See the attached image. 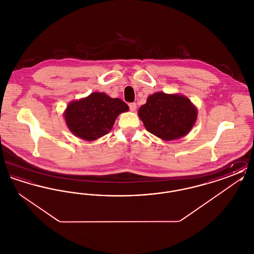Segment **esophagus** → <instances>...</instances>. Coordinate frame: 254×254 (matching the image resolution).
Wrapping results in <instances>:
<instances>
[{
    "mask_svg": "<svg viewBox=\"0 0 254 254\" xmlns=\"http://www.w3.org/2000/svg\"><path fill=\"white\" fill-rule=\"evenodd\" d=\"M128 106H129V109H130L131 111H135V110L137 109V105H136L135 103H130Z\"/></svg>",
    "mask_w": 254,
    "mask_h": 254,
    "instance_id": "esophagus-1",
    "label": "esophagus"
}]
</instances>
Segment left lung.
I'll return each mask as SVG.
<instances>
[{
  "mask_svg": "<svg viewBox=\"0 0 254 254\" xmlns=\"http://www.w3.org/2000/svg\"><path fill=\"white\" fill-rule=\"evenodd\" d=\"M138 115L148 132L164 141H173L191 130L198 110L188 97L160 91L148 96Z\"/></svg>",
  "mask_w": 254,
  "mask_h": 254,
  "instance_id": "obj_1",
  "label": "left lung"
}]
</instances>
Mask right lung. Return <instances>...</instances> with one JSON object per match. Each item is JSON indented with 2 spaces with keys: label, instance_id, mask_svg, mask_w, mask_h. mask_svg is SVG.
I'll use <instances>...</instances> for the list:
<instances>
[{
  "label": "right lung",
  "instance_id": "add662e5",
  "mask_svg": "<svg viewBox=\"0 0 254 254\" xmlns=\"http://www.w3.org/2000/svg\"><path fill=\"white\" fill-rule=\"evenodd\" d=\"M128 106L119 98L104 92H93L80 100L71 101L64 112L68 129L76 137L95 141L111 130L115 120Z\"/></svg>",
  "mask_w": 254,
  "mask_h": 254
}]
</instances>
